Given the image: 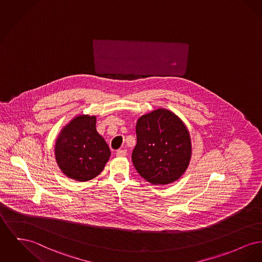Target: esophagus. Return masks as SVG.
<instances>
[{
  "mask_svg": "<svg viewBox=\"0 0 262 262\" xmlns=\"http://www.w3.org/2000/svg\"><path fill=\"white\" fill-rule=\"evenodd\" d=\"M116 155H117L118 157H124V156L126 155V150H124V149H119V150L116 151Z\"/></svg>",
  "mask_w": 262,
  "mask_h": 262,
  "instance_id": "34e87169",
  "label": "esophagus"
}]
</instances>
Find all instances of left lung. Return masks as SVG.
<instances>
[{"label": "left lung", "mask_w": 262, "mask_h": 262, "mask_svg": "<svg viewBox=\"0 0 262 262\" xmlns=\"http://www.w3.org/2000/svg\"><path fill=\"white\" fill-rule=\"evenodd\" d=\"M132 160L139 175L154 185L178 180L188 168L192 142L184 122L173 112L156 108L139 117Z\"/></svg>", "instance_id": "left-lung-1"}]
</instances>
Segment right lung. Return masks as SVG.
<instances>
[{"label": "right lung", "instance_id": "right-lung-1", "mask_svg": "<svg viewBox=\"0 0 262 262\" xmlns=\"http://www.w3.org/2000/svg\"><path fill=\"white\" fill-rule=\"evenodd\" d=\"M96 116L77 115L66 123L55 141V160L62 173L79 182L92 180L105 168L108 145L96 129Z\"/></svg>", "mask_w": 262, "mask_h": 262}]
</instances>
